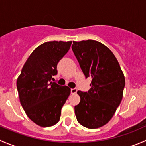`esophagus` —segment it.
Returning a JSON list of instances; mask_svg holds the SVG:
<instances>
[{
  "label": "esophagus",
  "instance_id": "esophagus-1",
  "mask_svg": "<svg viewBox=\"0 0 146 146\" xmlns=\"http://www.w3.org/2000/svg\"><path fill=\"white\" fill-rule=\"evenodd\" d=\"M77 90V88H72V89H70V92H71V94H75L76 93Z\"/></svg>",
  "mask_w": 146,
  "mask_h": 146
}]
</instances>
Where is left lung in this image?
<instances>
[{"instance_id":"left-lung-1","label":"left lung","mask_w":146,"mask_h":146,"mask_svg":"<svg viewBox=\"0 0 146 146\" xmlns=\"http://www.w3.org/2000/svg\"><path fill=\"white\" fill-rule=\"evenodd\" d=\"M72 50L85 78H92L88 92L78 91L80 102L75 114L82 126L98 129L110 121L120 104L124 76L114 54L100 42H73Z\"/></svg>"}]
</instances>
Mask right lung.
<instances>
[{"instance_id":"right-lung-1","label":"right lung","mask_w":146,"mask_h":146,"mask_svg":"<svg viewBox=\"0 0 146 146\" xmlns=\"http://www.w3.org/2000/svg\"><path fill=\"white\" fill-rule=\"evenodd\" d=\"M72 42H48L35 48L17 78L20 101L34 123L49 127L60 120L61 109L70 93L67 86L51 82L57 64L67 54Z\"/></svg>"}]
</instances>
